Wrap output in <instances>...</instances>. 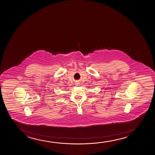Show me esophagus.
I'll use <instances>...</instances> for the list:
<instances>
[{
	"instance_id": "esophagus-1",
	"label": "esophagus",
	"mask_w": 155,
	"mask_h": 155,
	"mask_svg": "<svg viewBox=\"0 0 155 155\" xmlns=\"http://www.w3.org/2000/svg\"><path fill=\"white\" fill-rule=\"evenodd\" d=\"M77 84H78V83H77Z\"/></svg>"
}]
</instances>
